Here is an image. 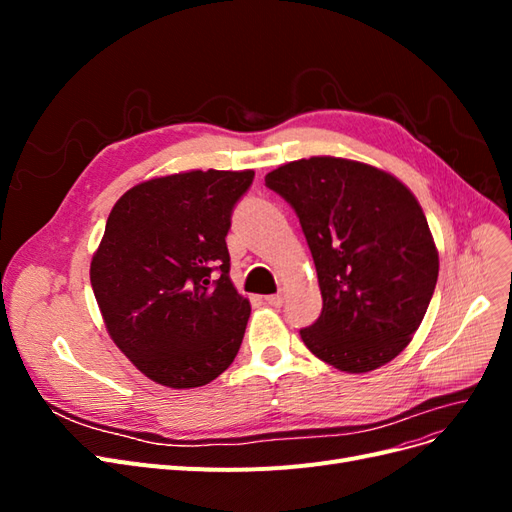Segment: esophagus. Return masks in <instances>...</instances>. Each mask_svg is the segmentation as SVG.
<instances>
[{"label":"esophagus","mask_w":512,"mask_h":512,"mask_svg":"<svg viewBox=\"0 0 512 512\" xmlns=\"http://www.w3.org/2000/svg\"><path fill=\"white\" fill-rule=\"evenodd\" d=\"M265 303H269L273 307H280L284 303V297L282 294H269V297H265Z\"/></svg>","instance_id":"obj_1"}]
</instances>
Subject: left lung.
<instances>
[{
	"label": "left lung",
	"mask_w": 512,
	"mask_h": 512,
	"mask_svg": "<svg viewBox=\"0 0 512 512\" xmlns=\"http://www.w3.org/2000/svg\"><path fill=\"white\" fill-rule=\"evenodd\" d=\"M267 188L297 213L322 312L301 329L318 359L348 374L393 361L421 327L438 282V250L414 194L393 175L344 158L275 168Z\"/></svg>",
	"instance_id": "8db88e82"
}]
</instances>
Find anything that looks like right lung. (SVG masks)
Returning <instances> with one entry per match:
<instances>
[{
	"mask_svg": "<svg viewBox=\"0 0 512 512\" xmlns=\"http://www.w3.org/2000/svg\"><path fill=\"white\" fill-rule=\"evenodd\" d=\"M254 170H190L123 194L91 260L108 335L147 378L194 389L235 361L250 301L230 282L226 235Z\"/></svg>",
	"mask_w": 512,
	"mask_h": 512,
	"instance_id": "1",
	"label": "right lung"
}]
</instances>
